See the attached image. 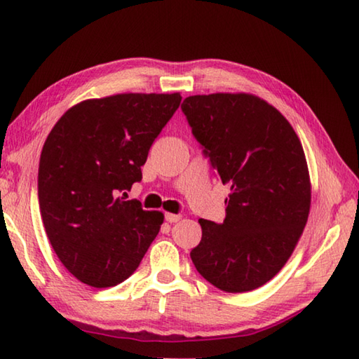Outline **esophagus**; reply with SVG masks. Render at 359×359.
<instances>
[{
    "label": "esophagus",
    "mask_w": 359,
    "mask_h": 359,
    "mask_svg": "<svg viewBox=\"0 0 359 359\" xmlns=\"http://www.w3.org/2000/svg\"><path fill=\"white\" fill-rule=\"evenodd\" d=\"M166 221L168 223H177L179 219H182L180 215H175V213H166Z\"/></svg>",
    "instance_id": "esophagus-1"
}]
</instances>
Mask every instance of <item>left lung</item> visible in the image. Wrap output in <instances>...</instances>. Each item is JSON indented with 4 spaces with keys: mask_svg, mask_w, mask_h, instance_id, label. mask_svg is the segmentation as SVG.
<instances>
[{
    "mask_svg": "<svg viewBox=\"0 0 359 359\" xmlns=\"http://www.w3.org/2000/svg\"><path fill=\"white\" fill-rule=\"evenodd\" d=\"M182 111L221 182L231 185L223 223L199 219L193 264L224 292L257 289L285 265L308 223L311 179L302 142L275 107L252 94L190 95Z\"/></svg>",
    "mask_w": 359,
    "mask_h": 359,
    "instance_id": "obj_1",
    "label": "left lung"
}]
</instances>
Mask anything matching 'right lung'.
Returning <instances> with one entry per match:
<instances>
[{
	"instance_id": "obj_1",
	"label": "right lung",
	"mask_w": 359,
	"mask_h": 359,
	"mask_svg": "<svg viewBox=\"0 0 359 359\" xmlns=\"http://www.w3.org/2000/svg\"><path fill=\"white\" fill-rule=\"evenodd\" d=\"M174 94H116L76 103L45 141L39 205L62 265L93 287L133 275L163 224L119 194L142 179L149 149L180 105Z\"/></svg>"
}]
</instances>
